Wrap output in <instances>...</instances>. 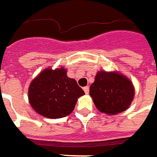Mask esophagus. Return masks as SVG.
Listing matches in <instances>:
<instances>
[{
    "instance_id": "1",
    "label": "esophagus",
    "mask_w": 157,
    "mask_h": 157,
    "mask_svg": "<svg viewBox=\"0 0 157 157\" xmlns=\"http://www.w3.org/2000/svg\"><path fill=\"white\" fill-rule=\"evenodd\" d=\"M83 91L85 92V94H89V92H90V88H89V86H86L83 88Z\"/></svg>"
}]
</instances>
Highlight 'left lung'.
<instances>
[{"instance_id":"obj_1","label":"left lung","mask_w":157,"mask_h":157,"mask_svg":"<svg viewBox=\"0 0 157 157\" xmlns=\"http://www.w3.org/2000/svg\"><path fill=\"white\" fill-rule=\"evenodd\" d=\"M90 94L99 111L116 115L129 108L135 90L131 81L121 74L99 71L90 86Z\"/></svg>"}]
</instances>
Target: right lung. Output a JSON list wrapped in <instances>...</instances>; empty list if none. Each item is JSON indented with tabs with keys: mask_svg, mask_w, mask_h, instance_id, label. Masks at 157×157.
I'll use <instances>...</instances> for the list:
<instances>
[{
	"mask_svg": "<svg viewBox=\"0 0 157 157\" xmlns=\"http://www.w3.org/2000/svg\"><path fill=\"white\" fill-rule=\"evenodd\" d=\"M83 94L76 80L67 77L64 67L44 69L32 81L28 89V99L33 109L51 119L70 115L78 99Z\"/></svg>",
	"mask_w": 157,
	"mask_h": 157,
	"instance_id": "obj_1",
	"label": "right lung"
}]
</instances>
